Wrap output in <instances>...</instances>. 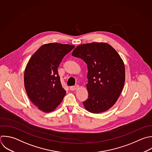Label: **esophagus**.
Listing matches in <instances>:
<instances>
[{
  "label": "esophagus",
  "instance_id": "esophagus-1",
  "mask_svg": "<svg viewBox=\"0 0 152 152\" xmlns=\"http://www.w3.org/2000/svg\"><path fill=\"white\" fill-rule=\"evenodd\" d=\"M78 87H79V86H78V85H75V86H71V87H69V89H70V90H71V91H75V90H76L77 88H78Z\"/></svg>",
  "mask_w": 152,
  "mask_h": 152
}]
</instances>
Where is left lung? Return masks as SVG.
I'll return each instance as SVG.
<instances>
[{
  "mask_svg": "<svg viewBox=\"0 0 152 152\" xmlns=\"http://www.w3.org/2000/svg\"><path fill=\"white\" fill-rule=\"evenodd\" d=\"M72 55L87 65L88 99L85 109L93 113L106 111L116 103L123 89L125 71L117 52L106 43H91L78 46Z\"/></svg>",
  "mask_w": 152,
  "mask_h": 152,
  "instance_id": "obj_1",
  "label": "left lung"
}]
</instances>
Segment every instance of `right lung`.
<instances>
[{"instance_id": "obj_1", "label": "right lung", "mask_w": 152, "mask_h": 152, "mask_svg": "<svg viewBox=\"0 0 152 152\" xmlns=\"http://www.w3.org/2000/svg\"><path fill=\"white\" fill-rule=\"evenodd\" d=\"M75 46L50 43L42 46L31 57L24 72L27 94L40 110H54L66 94L58 68L64 57Z\"/></svg>"}]
</instances>
